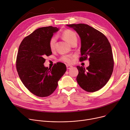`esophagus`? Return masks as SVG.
<instances>
[{
    "label": "esophagus",
    "instance_id": "1",
    "mask_svg": "<svg viewBox=\"0 0 130 130\" xmlns=\"http://www.w3.org/2000/svg\"><path fill=\"white\" fill-rule=\"evenodd\" d=\"M66 67H67V69L70 70V69H72V68L73 67V66H71V65H66Z\"/></svg>",
    "mask_w": 130,
    "mask_h": 130
}]
</instances>
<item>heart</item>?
<instances>
[{
    "label": "heart",
    "instance_id": "1",
    "mask_svg": "<svg viewBox=\"0 0 130 130\" xmlns=\"http://www.w3.org/2000/svg\"><path fill=\"white\" fill-rule=\"evenodd\" d=\"M61 36L71 45L74 42H77V36L76 33L70 29H66L64 30L61 34ZM56 42V37L55 36H53L51 38L49 41V47L51 51H53L55 47V44ZM74 57V55H64L61 56L60 58V60L63 62L72 64L73 61V58Z\"/></svg>",
    "mask_w": 130,
    "mask_h": 130
}]
</instances>
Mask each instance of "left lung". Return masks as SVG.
<instances>
[{"instance_id": "8db88e82", "label": "left lung", "mask_w": 130, "mask_h": 130, "mask_svg": "<svg viewBox=\"0 0 130 130\" xmlns=\"http://www.w3.org/2000/svg\"><path fill=\"white\" fill-rule=\"evenodd\" d=\"M67 26L73 28L80 38L79 61H90V65L86 69L83 66H77V83L88 92L98 91L105 85L113 71L114 59L110 43L103 33L89 25L78 24Z\"/></svg>"}]
</instances>
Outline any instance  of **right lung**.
Instances as JSON below:
<instances>
[{
    "instance_id": "right-lung-1",
    "label": "right lung",
    "mask_w": 130,
    "mask_h": 130,
    "mask_svg": "<svg viewBox=\"0 0 130 130\" xmlns=\"http://www.w3.org/2000/svg\"><path fill=\"white\" fill-rule=\"evenodd\" d=\"M57 27H44L25 37L20 43L16 58V69L20 80L31 93L38 97L50 96L56 89L58 81L66 71L62 63L45 67V57L52 55L49 41Z\"/></svg>"
}]
</instances>
